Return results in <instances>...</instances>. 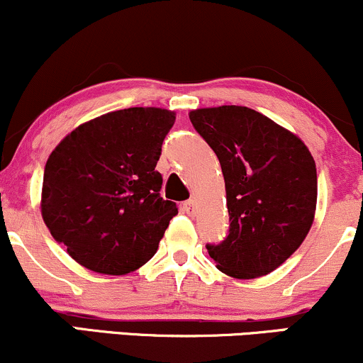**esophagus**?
<instances>
[{
	"instance_id": "1",
	"label": "esophagus",
	"mask_w": 363,
	"mask_h": 363,
	"mask_svg": "<svg viewBox=\"0 0 363 363\" xmlns=\"http://www.w3.org/2000/svg\"><path fill=\"white\" fill-rule=\"evenodd\" d=\"M182 208H184V211H186L187 215L193 216L196 213V201H194V199H187V201L184 203V206H182Z\"/></svg>"
}]
</instances>
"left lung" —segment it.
Listing matches in <instances>:
<instances>
[{
    "instance_id": "1",
    "label": "left lung",
    "mask_w": 363,
    "mask_h": 363,
    "mask_svg": "<svg viewBox=\"0 0 363 363\" xmlns=\"http://www.w3.org/2000/svg\"><path fill=\"white\" fill-rule=\"evenodd\" d=\"M189 119L218 157L230 215L222 244L206 245L220 272L252 280L274 272L309 234L318 172L297 135L242 106L205 107Z\"/></svg>"
}]
</instances>
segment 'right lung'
<instances>
[{"instance_id": "add662e5", "label": "right lung", "mask_w": 363, "mask_h": 363, "mask_svg": "<svg viewBox=\"0 0 363 363\" xmlns=\"http://www.w3.org/2000/svg\"><path fill=\"white\" fill-rule=\"evenodd\" d=\"M176 112L129 107L74 128L44 169L40 213L78 264L126 274L155 256L174 201L160 196L162 143Z\"/></svg>"}]
</instances>
